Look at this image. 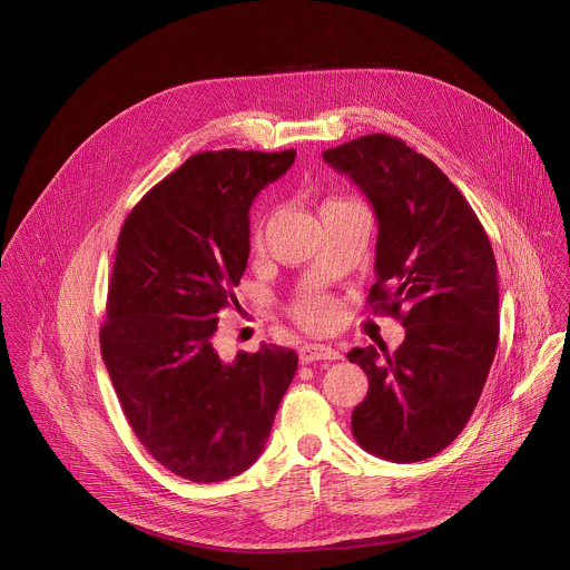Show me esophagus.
<instances>
[{
  "mask_svg": "<svg viewBox=\"0 0 570 570\" xmlns=\"http://www.w3.org/2000/svg\"><path fill=\"white\" fill-rule=\"evenodd\" d=\"M340 350L324 345V343H306L299 347V361L302 363H313V361H335L340 358Z\"/></svg>",
  "mask_w": 570,
  "mask_h": 570,
  "instance_id": "esophagus-1",
  "label": "esophagus"
}]
</instances>
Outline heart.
<instances>
[{
  "label": "heart",
  "instance_id": "obj_1",
  "mask_svg": "<svg viewBox=\"0 0 570 570\" xmlns=\"http://www.w3.org/2000/svg\"><path fill=\"white\" fill-rule=\"evenodd\" d=\"M259 239V233H257ZM293 317L308 331H328L340 320V304L326 295H311L295 304Z\"/></svg>",
  "mask_w": 570,
  "mask_h": 570
}]
</instances>
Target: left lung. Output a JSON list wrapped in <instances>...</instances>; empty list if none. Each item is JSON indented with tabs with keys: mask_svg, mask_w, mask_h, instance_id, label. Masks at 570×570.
<instances>
[{
	"mask_svg": "<svg viewBox=\"0 0 570 570\" xmlns=\"http://www.w3.org/2000/svg\"><path fill=\"white\" fill-rule=\"evenodd\" d=\"M324 160L374 207L376 282L367 304L405 328L394 352H347L370 383L352 412L354 441L394 462L432 458L469 423L495 356L491 242L454 183L401 138L367 134L326 149Z\"/></svg>",
	"mask_w": 570,
	"mask_h": 570,
	"instance_id": "8db88e82",
	"label": "left lung"
}]
</instances>
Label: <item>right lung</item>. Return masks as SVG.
Segmentation results:
<instances>
[{
    "instance_id": "right-lung-1",
    "label": "right lung",
    "mask_w": 570,
    "mask_h": 570,
    "mask_svg": "<svg viewBox=\"0 0 570 570\" xmlns=\"http://www.w3.org/2000/svg\"><path fill=\"white\" fill-rule=\"evenodd\" d=\"M293 160L295 149L194 154L118 233L101 354L140 445L194 482L257 460L297 370V354L275 343L230 363L214 347L218 313L237 306L250 203Z\"/></svg>"
}]
</instances>
